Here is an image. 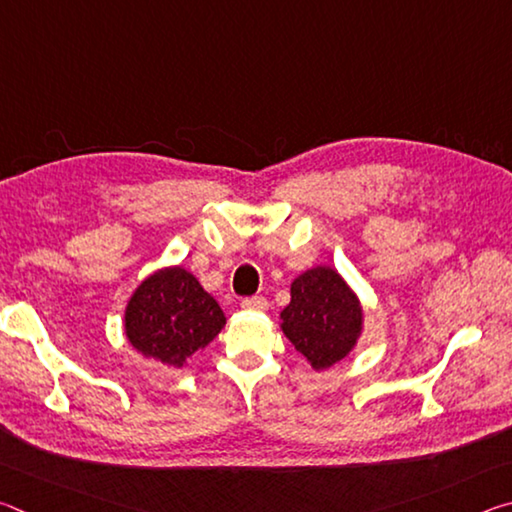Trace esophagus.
Returning a JSON list of instances; mask_svg holds the SVG:
<instances>
[{"instance_id": "1", "label": "esophagus", "mask_w": 512, "mask_h": 512, "mask_svg": "<svg viewBox=\"0 0 512 512\" xmlns=\"http://www.w3.org/2000/svg\"><path fill=\"white\" fill-rule=\"evenodd\" d=\"M241 307H244L246 311H266L268 309V302L262 296H253V298L241 300Z\"/></svg>"}]
</instances>
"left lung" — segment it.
<instances>
[{
	"label": "left lung",
	"instance_id": "1",
	"mask_svg": "<svg viewBox=\"0 0 512 512\" xmlns=\"http://www.w3.org/2000/svg\"><path fill=\"white\" fill-rule=\"evenodd\" d=\"M280 329L314 370H327L357 348L363 305L332 266H314L291 282V302L280 311Z\"/></svg>",
	"mask_w": 512,
	"mask_h": 512
}]
</instances>
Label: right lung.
Wrapping results in <instances>:
<instances>
[{"label":"right lung","instance_id":"right-lung-1","mask_svg":"<svg viewBox=\"0 0 512 512\" xmlns=\"http://www.w3.org/2000/svg\"><path fill=\"white\" fill-rule=\"evenodd\" d=\"M225 327V314L183 266H162L137 284L124 309L128 343L142 357L185 368Z\"/></svg>","mask_w":512,"mask_h":512}]
</instances>
